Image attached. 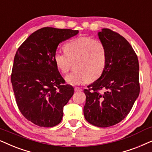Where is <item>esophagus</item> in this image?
<instances>
[{
	"mask_svg": "<svg viewBox=\"0 0 152 152\" xmlns=\"http://www.w3.org/2000/svg\"><path fill=\"white\" fill-rule=\"evenodd\" d=\"M75 91H82V89L80 87H75Z\"/></svg>",
	"mask_w": 152,
	"mask_h": 152,
	"instance_id": "esophagus-1",
	"label": "esophagus"
}]
</instances>
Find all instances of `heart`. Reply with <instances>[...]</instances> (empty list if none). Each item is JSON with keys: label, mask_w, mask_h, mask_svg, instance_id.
Instances as JSON below:
<instances>
[{"label": "heart", "mask_w": 152, "mask_h": 152, "mask_svg": "<svg viewBox=\"0 0 152 152\" xmlns=\"http://www.w3.org/2000/svg\"><path fill=\"white\" fill-rule=\"evenodd\" d=\"M64 53L56 52L54 61L57 69L63 74L68 73L75 62L74 71L66 77L71 85L94 81L101 76L107 62V51L101 41L90 37H78L64 46Z\"/></svg>", "instance_id": "1"}]
</instances>
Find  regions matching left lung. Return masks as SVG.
Here are the masks:
<instances>
[{
	"instance_id": "1",
	"label": "left lung",
	"mask_w": 152,
	"mask_h": 152,
	"mask_svg": "<svg viewBox=\"0 0 152 152\" xmlns=\"http://www.w3.org/2000/svg\"><path fill=\"white\" fill-rule=\"evenodd\" d=\"M107 51L101 76L84 90V115L95 126L106 128L129 115L140 94L138 58L123 36L109 28L98 33Z\"/></svg>"
}]
</instances>
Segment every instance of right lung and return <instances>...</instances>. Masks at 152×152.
I'll use <instances>...</instances> for the list:
<instances>
[{"label":"right lung","mask_w":152,"mask_h":152,"mask_svg":"<svg viewBox=\"0 0 152 152\" xmlns=\"http://www.w3.org/2000/svg\"><path fill=\"white\" fill-rule=\"evenodd\" d=\"M78 33L45 27L33 33L16 52L11 74L16 102L23 117L35 125L53 127L61 121L74 88L65 84L54 56L61 42Z\"/></svg>","instance_id":"obj_1"}]
</instances>
